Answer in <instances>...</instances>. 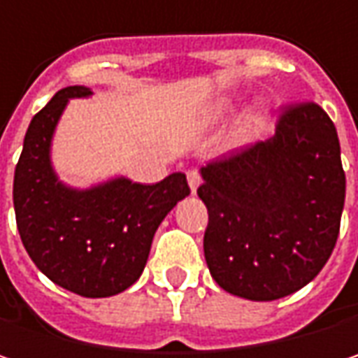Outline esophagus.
I'll list each match as a JSON object with an SVG mask.
<instances>
[{
    "label": "esophagus",
    "instance_id": "1",
    "mask_svg": "<svg viewBox=\"0 0 358 358\" xmlns=\"http://www.w3.org/2000/svg\"><path fill=\"white\" fill-rule=\"evenodd\" d=\"M186 178H188V184H190V190L194 192L199 188V184H201V172L192 168V170L186 172Z\"/></svg>",
    "mask_w": 358,
    "mask_h": 358
}]
</instances>
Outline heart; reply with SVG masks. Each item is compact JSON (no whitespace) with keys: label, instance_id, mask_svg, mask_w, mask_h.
Returning <instances> with one entry per match:
<instances>
[{"label":"heart","instance_id":"1","mask_svg":"<svg viewBox=\"0 0 358 358\" xmlns=\"http://www.w3.org/2000/svg\"><path fill=\"white\" fill-rule=\"evenodd\" d=\"M226 109H228V106H226V103H222V106H220V108L215 109V111H217V113H224V111H226ZM255 122H257V124H259V122H261V117H257V120H255Z\"/></svg>","mask_w":358,"mask_h":358}]
</instances>
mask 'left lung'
Listing matches in <instances>:
<instances>
[{
	"mask_svg": "<svg viewBox=\"0 0 358 358\" xmlns=\"http://www.w3.org/2000/svg\"><path fill=\"white\" fill-rule=\"evenodd\" d=\"M201 174L205 261L226 292L275 301L322 271L338 241L346 176L336 126L317 103L286 106L269 141Z\"/></svg>",
	"mask_w": 358,
	"mask_h": 358,
	"instance_id": "1",
	"label": "left lung"
}]
</instances>
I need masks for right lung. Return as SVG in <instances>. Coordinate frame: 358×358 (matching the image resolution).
<instances>
[{"instance_id": "right-lung-1", "label": "right lung", "mask_w": 358, "mask_h": 358, "mask_svg": "<svg viewBox=\"0 0 358 358\" xmlns=\"http://www.w3.org/2000/svg\"><path fill=\"white\" fill-rule=\"evenodd\" d=\"M87 95V87H66L31 120L14 172V211L24 249L53 284L103 299L141 278L155 230L190 188L182 172L157 184L115 178L89 190L57 182L53 128L68 99Z\"/></svg>"}]
</instances>
